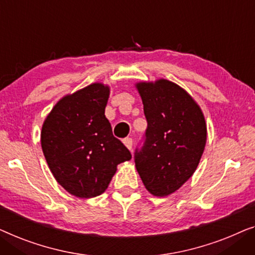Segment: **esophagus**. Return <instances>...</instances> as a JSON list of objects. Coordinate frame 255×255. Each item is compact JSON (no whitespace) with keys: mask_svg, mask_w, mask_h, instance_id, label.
<instances>
[{"mask_svg":"<svg viewBox=\"0 0 255 255\" xmlns=\"http://www.w3.org/2000/svg\"><path fill=\"white\" fill-rule=\"evenodd\" d=\"M123 142H124V144L126 145L129 150H131V146H132V138L126 137V138L123 139Z\"/></svg>","mask_w":255,"mask_h":255,"instance_id":"esophagus-1","label":"esophagus"}]
</instances>
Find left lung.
Listing matches in <instances>:
<instances>
[{
  "instance_id": "8db88e82",
  "label": "left lung",
  "mask_w": 255,
  "mask_h": 255,
  "mask_svg": "<svg viewBox=\"0 0 255 255\" xmlns=\"http://www.w3.org/2000/svg\"><path fill=\"white\" fill-rule=\"evenodd\" d=\"M148 123L135 166L145 188L166 196L194 173L207 141L202 111L179 85L166 80L136 85Z\"/></svg>"
}]
</instances>
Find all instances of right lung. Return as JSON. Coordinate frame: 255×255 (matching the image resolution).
Instances as JSON below:
<instances>
[{"label":"right lung","instance_id":"add662e5","mask_svg":"<svg viewBox=\"0 0 255 255\" xmlns=\"http://www.w3.org/2000/svg\"><path fill=\"white\" fill-rule=\"evenodd\" d=\"M110 89L95 83L63 97L41 129V148L56 181L77 198L106 191L118 164L131 158L105 117Z\"/></svg>","mask_w":255,"mask_h":255}]
</instances>
